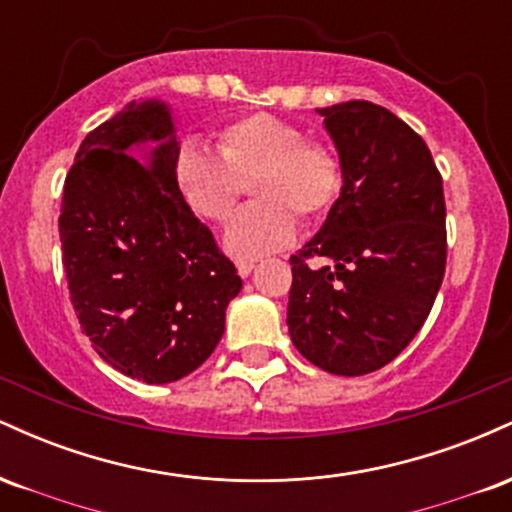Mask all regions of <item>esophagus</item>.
Instances as JSON below:
<instances>
[{"instance_id": "1", "label": "esophagus", "mask_w": 512, "mask_h": 512, "mask_svg": "<svg viewBox=\"0 0 512 512\" xmlns=\"http://www.w3.org/2000/svg\"><path fill=\"white\" fill-rule=\"evenodd\" d=\"M236 269H238V274L245 279V276H250L252 269H255V264H252V262H238Z\"/></svg>"}]
</instances>
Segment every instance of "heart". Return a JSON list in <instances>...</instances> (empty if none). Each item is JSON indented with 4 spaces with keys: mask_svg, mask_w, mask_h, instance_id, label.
<instances>
[{
    "mask_svg": "<svg viewBox=\"0 0 512 512\" xmlns=\"http://www.w3.org/2000/svg\"><path fill=\"white\" fill-rule=\"evenodd\" d=\"M305 132L276 115L257 113L219 132V154L199 142L180 146L173 180L182 202L199 219L226 221L240 187L250 178L257 202L240 209L223 233V248L236 260H257L286 248L296 236L298 214L322 219L342 192V163L327 144L305 142Z\"/></svg>",
    "mask_w": 512,
    "mask_h": 512,
    "instance_id": "b5f03b06",
    "label": "heart"
}]
</instances>
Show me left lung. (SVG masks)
Wrapping results in <instances>:
<instances>
[{
    "label": "left lung",
    "mask_w": 512,
    "mask_h": 512,
    "mask_svg": "<svg viewBox=\"0 0 512 512\" xmlns=\"http://www.w3.org/2000/svg\"><path fill=\"white\" fill-rule=\"evenodd\" d=\"M342 163V192L291 257V342L334 375L383 368L431 313L445 274L443 180L424 139L387 108L317 110ZM325 256L330 265L307 267Z\"/></svg>",
    "instance_id": "left-lung-1"
}]
</instances>
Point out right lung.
I'll use <instances>...</instances> for the list:
<instances>
[{"mask_svg": "<svg viewBox=\"0 0 512 512\" xmlns=\"http://www.w3.org/2000/svg\"><path fill=\"white\" fill-rule=\"evenodd\" d=\"M178 151L170 105L132 101L88 132L64 180L62 264L76 317L105 363L149 385L207 361L243 289L182 202Z\"/></svg>", "mask_w": 512, "mask_h": 512, "instance_id": "1", "label": "right lung"}]
</instances>
